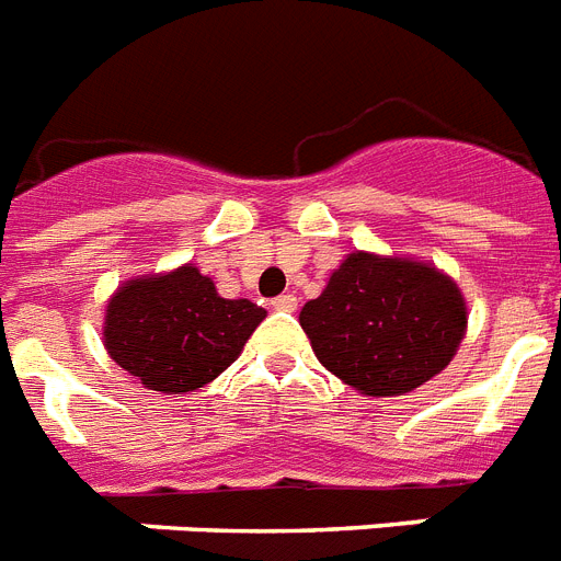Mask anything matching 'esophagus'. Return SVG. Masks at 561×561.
Masks as SVG:
<instances>
[{
	"mask_svg": "<svg viewBox=\"0 0 561 561\" xmlns=\"http://www.w3.org/2000/svg\"><path fill=\"white\" fill-rule=\"evenodd\" d=\"M272 307L280 309V312H295L298 309V298H295L293 293H286V295H277L275 301H272Z\"/></svg>",
	"mask_w": 561,
	"mask_h": 561,
	"instance_id": "34e87169",
	"label": "esophagus"
}]
</instances>
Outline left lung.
Wrapping results in <instances>:
<instances>
[{
    "instance_id": "8db88e82",
    "label": "left lung",
    "mask_w": 561,
    "mask_h": 561,
    "mask_svg": "<svg viewBox=\"0 0 561 561\" xmlns=\"http://www.w3.org/2000/svg\"><path fill=\"white\" fill-rule=\"evenodd\" d=\"M298 321L318 362L344 385L400 397L455 358L469 312L458 284L434 263L353 252Z\"/></svg>"
}]
</instances>
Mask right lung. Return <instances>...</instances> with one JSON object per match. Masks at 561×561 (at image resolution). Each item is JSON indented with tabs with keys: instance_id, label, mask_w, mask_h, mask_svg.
<instances>
[{
	"instance_id": "right-lung-1",
	"label": "right lung",
	"mask_w": 561,
	"mask_h": 561,
	"mask_svg": "<svg viewBox=\"0 0 561 561\" xmlns=\"http://www.w3.org/2000/svg\"><path fill=\"white\" fill-rule=\"evenodd\" d=\"M266 318L249 298H222L194 263L129 277L103 312V347L133 379L161 393L214 382Z\"/></svg>"
}]
</instances>
